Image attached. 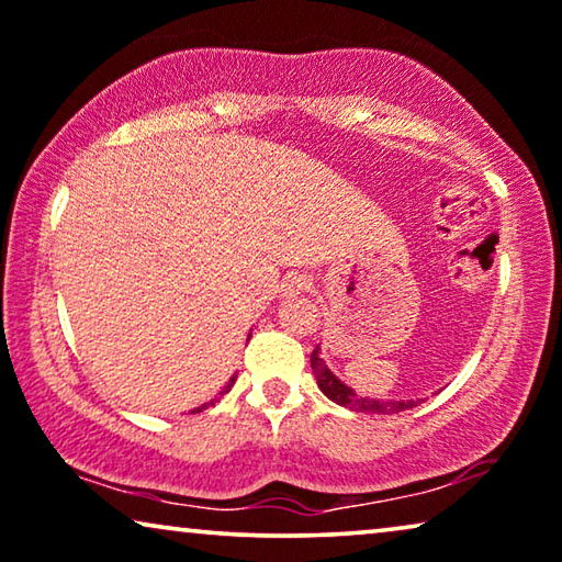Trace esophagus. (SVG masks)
Here are the masks:
<instances>
[{
	"mask_svg": "<svg viewBox=\"0 0 562 562\" xmlns=\"http://www.w3.org/2000/svg\"><path fill=\"white\" fill-rule=\"evenodd\" d=\"M303 288H305L303 280H290L288 282V290H303Z\"/></svg>",
	"mask_w": 562,
	"mask_h": 562,
	"instance_id": "1",
	"label": "esophagus"
}]
</instances>
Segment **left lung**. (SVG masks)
Here are the masks:
<instances>
[{
  "instance_id": "1",
  "label": "left lung",
  "mask_w": 562,
  "mask_h": 562,
  "mask_svg": "<svg viewBox=\"0 0 562 562\" xmlns=\"http://www.w3.org/2000/svg\"><path fill=\"white\" fill-rule=\"evenodd\" d=\"M311 369L315 374V382H318L321 392L326 394L328 400H334L336 405L357 409V413H367V415H394L402 413V409L415 407L420 400H374V397H361L351 390L349 384H344L334 371L328 369V363L321 359V344L315 346L311 353Z\"/></svg>"
}]
</instances>
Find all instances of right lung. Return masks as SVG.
Here are the masks:
<instances>
[{"label": "right lung", "instance_id": "1", "mask_svg": "<svg viewBox=\"0 0 562 562\" xmlns=\"http://www.w3.org/2000/svg\"><path fill=\"white\" fill-rule=\"evenodd\" d=\"M234 382H236V374L232 376V379H228V382H226V386H224V392H228V390H232V386H234ZM205 407H209V405H201V407H195V409H191V413H203V409Z\"/></svg>", "mask_w": 562, "mask_h": 562}]
</instances>
